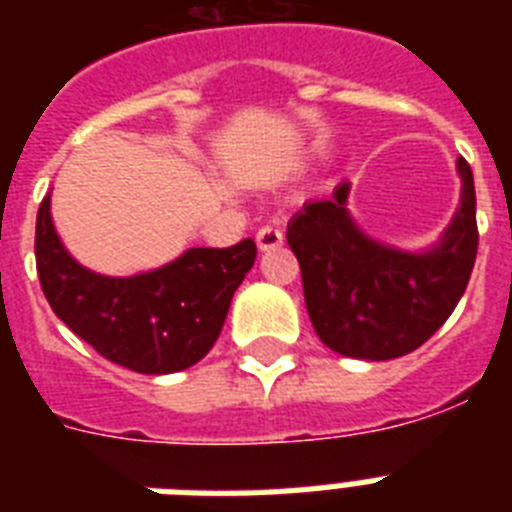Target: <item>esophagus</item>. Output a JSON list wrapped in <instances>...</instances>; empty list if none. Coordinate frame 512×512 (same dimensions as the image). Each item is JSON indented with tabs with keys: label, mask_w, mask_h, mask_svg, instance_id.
<instances>
[{
	"label": "esophagus",
	"mask_w": 512,
	"mask_h": 512,
	"mask_svg": "<svg viewBox=\"0 0 512 512\" xmlns=\"http://www.w3.org/2000/svg\"><path fill=\"white\" fill-rule=\"evenodd\" d=\"M257 247L263 249V252H268V249H276L284 244V233H281V228H276V225H263L260 231H257Z\"/></svg>",
	"instance_id": "obj_1"
}]
</instances>
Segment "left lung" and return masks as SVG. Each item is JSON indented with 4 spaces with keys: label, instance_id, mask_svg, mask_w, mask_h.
<instances>
[{
    "label": "left lung",
    "instance_id": "obj_1",
    "mask_svg": "<svg viewBox=\"0 0 512 512\" xmlns=\"http://www.w3.org/2000/svg\"><path fill=\"white\" fill-rule=\"evenodd\" d=\"M460 209L436 247L401 252L358 231L348 215L350 185L308 201L287 241L303 273L305 308L324 345L350 358L388 361L436 335L460 303L478 252L476 185L465 159Z\"/></svg>",
    "mask_w": 512,
    "mask_h": 512
}]
</instances>
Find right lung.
<instances>
[{
  "instance_id": "1",
  "label": "right lung",
  "mask_w": 512,
  "mask_h": 512,
  "mask_svg": "<svg viewBox=\"0 0 512 512\" xmlns=\"http://www.w3.org/2000/svg\"><path fill=\"white\" fill-rule=\"evenodd\" d=\"M36 273L47 303L100 356L140 374H170L207 356L233 292L255 265L252 239L193 247L156 271L114 279L87 271L60 244L50 196L36 215Z\"/></svg>"
}]
</instances>
